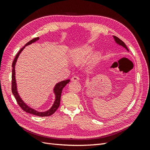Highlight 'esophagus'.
<instances>
[{
	"mask_svg": "<svg viewBox=\"0 0 150 150\" xmlns=\"http://www.w3.org/2000/svg\"><path fill=\"white\" fill-rule=\"evenodd\" d=\"M79 80V77H78V76H73V77H72L71 78V81H78Z\"/></svg>",
	"mask_w": 150,
	"mask_h": 150,
	"instance_id": "1",
	"label": "esophagus"
}]
</instances>
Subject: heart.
<instances>
[{"mask_svg": "<svg viewBox=\"0 0 150 150\" xmlns=\"http://www.w3.org/2000/svg\"><path fill=\"white\" fill-rule=\"evenodd\" d=\"M92 52V47L89 46L78 47L71 51L70 53V60L75 64H81L86 61L89 55ZM101 55L99 52L95 53L92 55L87 62V68L90 69H93L99 62Z\"/></svg>", "mask_w": 150, "mask_h": 150, "instance_id": "b5f03b06", "label": "heart"}]
</instances>
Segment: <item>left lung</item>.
<instances>
[{"mask_svg":"<svg viewBox=\"0 0 150 150\" xmlns=\"http://www.w3.org/2000/svg\"><path fill=\"white\" fill-rule=\"evenodd\" d=\"M113 39L115 40V43H117L118 45H119L120 46H122L123 47H124L128 52H129V50L128 49V47H127V46H126V44H124V42H123V41L121 40L120 39H119V38L117 37L116 36H113Z\"/></svg>","mask_w":150,"mask_h":150,"instance_id":"left-lung-1","label":"left lung"}]
</instances>
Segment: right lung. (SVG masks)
<instances>
[{
	"label": "right lung",
	"instance_id": "right-lung-1",
	"mask_svg": "<svg viewBox=\"0 0 150 150\" xmlns=\"http://www.w3.org/2000/svg\"><path fill=\"white\" fill-rule=\"evenodd\" d=\"M38 40H39V37H37L35 38V39H32L31 40L29 41L26 45H25L19 51L18 53L17 54V55L15 56V58L13 60V62L12 63V85H11V90H12V93L15 96L16 100H17V103L18 104L19 106H20L22 110H23L24 111L26 112L30 113V114H33L37 116H39V117H47V116H50L52 115V114L55 112V111L58 109V108L60 106V97H61V93H62V89L65 87V86L69 83L70 80L69 79H68V80L66 81H62L61 82H59L58 83H57L55 86V87L53 88V93L55 94V100H54V103L53 105L52 106L50 109L47 111H37L33 108L30 107L28 105L24 103V101L22 99L21 97L19 95L18 93V90H17V82H16V79H15V64L16 62H17V60L18 57L20 55L21 53L22 52V51L24 49V47L26 46L30 45V44H31L32 43L36 42Z\"/></svg>",
	"mask_w": 150,
	"mask_h": 150
}]
</instances>
